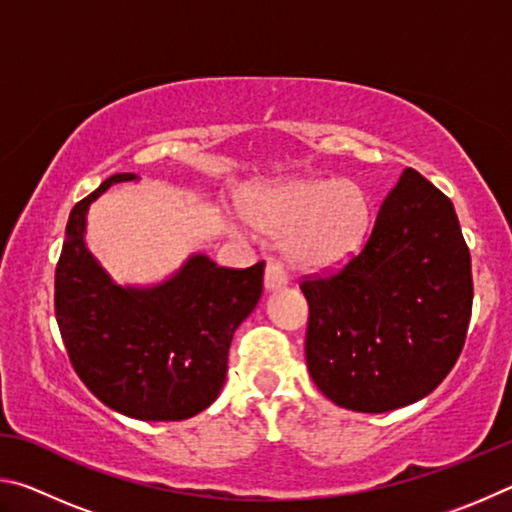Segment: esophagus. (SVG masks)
Segmentation results:
<instances>
[{"mask_svg": "<svg viewBox=\"0 0 512 512\" xmlns=\"http://www.w3.org/2000/svg\"><path fill=\"white\" fill-rule=\"evenodd\" d=\"M287 282H289V275H287V271H284V266L280 262H268L266 273H264L266 291L282 289Z\"/></svg>", "mask_w": 512, "mask_h": 512, "instance_id": "obj_1", "label": "esophagus"}]
</instances>
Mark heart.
I'll return each instance as SVG.
<instances>
[{
    "instance_id": "b5f03b06",
    "label": "heart",
    "mask_w": 512,
    "mask_h": 512,
    "mask_svg": "<svg viewBox=\"0 0 512 512\" xmlns=\"http://www.w3.org/2000/svg\"><path fill=\"white\" fill-rule=\"evenodd\" d=\"M237 207L257 232L287 239V259L309 275L341 271L366 246L372 201L350 180L298 178L273 185H248Z\"/></svg>"
}]
</instances>
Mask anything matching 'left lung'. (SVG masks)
Listing matches in <instances>:
<instances>
[{
	"label": "left lung",
	"instance_id": "1",
	"mask_svg": "<svg viewBox=\"0 0 512 512\" xmlns=\"http://www.w3.org/2000/svg\"><path fill=\"white\" fill-rule=\"evenodd\" d=\"M300 289L320 393L359 413L422 400L454 368L472 316L470 248L452 201L404 169L361 253Z\"/></svg>",
	"mask_w": 512,
	"mask_h": 512
}]
</instances>
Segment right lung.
I'll use <instances>...</instances> for the list:
<instances>
[{"mask_svg": "<svg viewBox=\"0 0 512 512\" xmlns=\"http://www.w3.org/2000/svg\"><path fill=\"white\" fill-rule=\"evenodd\" d=\"M115 173L74 205L54 282V307L69 361L94 397L146 422L187 420L223 388L237 327L262 298L264 262L216 266L192 255L155 287H119L85 246L88 207Z\"/></svg>", "mask_w": 512, "mask_h": 512, "instance_id": "add662e5", "label": "right lung"}]
</instances>
